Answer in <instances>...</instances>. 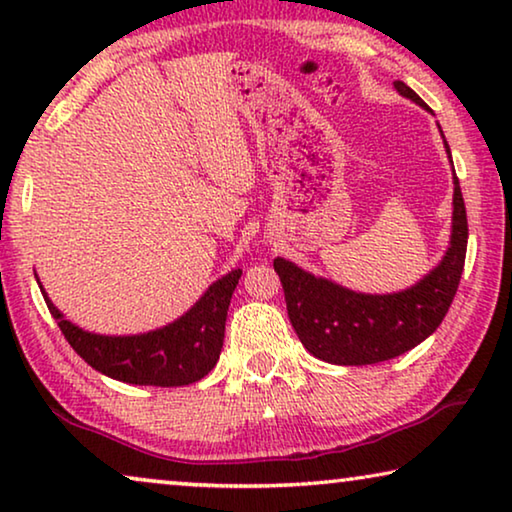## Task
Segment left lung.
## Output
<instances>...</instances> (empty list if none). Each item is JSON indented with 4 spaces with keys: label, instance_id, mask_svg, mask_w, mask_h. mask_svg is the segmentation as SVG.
Returning a JSON list of instances; mask_svg holds the SVG:
<instances>
[{
    "label": "left lung",
    "instance_id": "1",
    "mask_svg": "<svg viewBox=\"0 0 512 512\" xmlns=\"http://www.w3.org/2000/svg\"><path fill=\"white\" fill-rule=\"evenodd\" d=\"M395 90L427 108L425 101L402 80ZM450 157V147L446 143ZM466 207L455 177L453 233L443 261L416 286L390 295H365L348 291L335 281L314 277L286 258H274L286 309L302 346L318 360L332 365H374L397 358L432 335L446 318L464 270Z\"/></svg>",
    "mask_w": 512,
    "mask_h": 512
}]
</instances>
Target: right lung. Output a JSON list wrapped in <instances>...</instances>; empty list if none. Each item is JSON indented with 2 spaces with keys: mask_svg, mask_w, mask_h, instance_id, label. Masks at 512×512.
<instances>
[{
  "mask_svg": "<svg viewBox=\"0 0 512 512\" xmlns=\"http://www.w3.org/2000/svg\"><path fill=\"white\" fill-rule=\"evenodd\" d=\"M240 277L242 270L228 272L214 281L203 298L177 321L131 337L94 335L78 328L66 321L43 288L41 293L66 342L96 372L124 383L173 388L201 381L217 365L224 346L228 305Z\"/></svg>",
  "mask_w": 512,
  "mask_h": 512,
  "instance_id": "obj_1",
  "label": "right lung"
}]
</instances>
